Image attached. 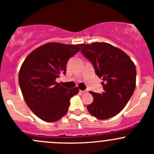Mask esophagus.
I'll use <instances>...</instances> for the list:
<instances>
[{
  "instance_id": "34e87169",
  "label": "esophagus",
  "mask_w": 154,
  "mask_h": 154,
  "mask_svg": "<svg viewBox=\"0 0 154 154\" xmlns=\"http://www.w3.org/2000/svg\"><path fill=\"white\" fill-rule=\"evenodd\" d=\"M80 91V93L83 94V93H86V92L88 91H87V90H84V91Z\"/></svg>"
}]
</instances>
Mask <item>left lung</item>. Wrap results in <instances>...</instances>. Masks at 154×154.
Returning <instances> with one entry per match:
<instances>
[{
	"label": "left lung",
	"instance_id": "left-lung-1",
	"mask_svg": "<svg viewBox=\"0 0 154 154\" xmlns=\"http://www.w3.org/2000/svg\"><path fill=\"white\" fill-rule=\"evenodd\" d=\"M82 55L94 66L95 73L103 78L104 91H90L94 97L87 106L88 112L99 119H107L125 108L136 88V66L128 55L107 43L80 44Z\"/></svg>",
	"mask_w": 154,
	"mask_h": 154
}]
</instances>
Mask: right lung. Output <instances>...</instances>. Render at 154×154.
<instances>
[{"instance_id":"add662e5","label":"right lung","mask_w":154,"mask_h":154,"mask_svg":"<svg viewBox=\"0 0 154 154\" xmlns=\"http://www.w3.org/2000/svg\"><path fill=\"white\" fill-rule=\"evenodd\" d=\"M77 45L48 43L34 50L23 63L18 75L24 100L31 111L45 122L59 120L68 112L77 87L66 88L56 82L66 73L69 58L80 51Z\"/></svg>"}]
</instances>
